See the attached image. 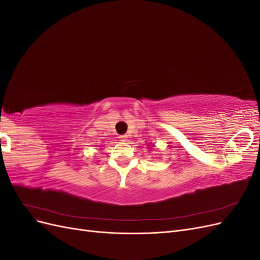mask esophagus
<instances>
[{
    "label": "esophagus",
    "mask_w": 260,
    "mask_h": 260,
    "mask_svg": "<svg viewBox=\"0 0 260 260\" xmlns=\"http://www.w3.org/2000/svg\"><path fill=\"white\" fill-rule=\"evenodd\" d=\"M119 139H120L121 142H125V141L128 140V137H127V136H120V137H119Z\"/></svg>",
    "instance_id": "esophagus-1"
}]
</instances>
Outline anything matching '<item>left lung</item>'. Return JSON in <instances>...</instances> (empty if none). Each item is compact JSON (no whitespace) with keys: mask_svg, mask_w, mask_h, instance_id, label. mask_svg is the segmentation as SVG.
Returning <instances> with one entry per match:
<instances>
[{"mask_svg":"<svg viewBox=\"0 0 260 260\" xmlns=\"http://www.w3.org/2000/svg\"><path fill=\"white\" fill-rule=\"evenodd\" d=\"M152 144V143H151ZM148 146H155V145H148Z\"/></svg>","mask_w":260,"mask_h":260,"instance_id":"1","label":"left lung"}]
</instances>
